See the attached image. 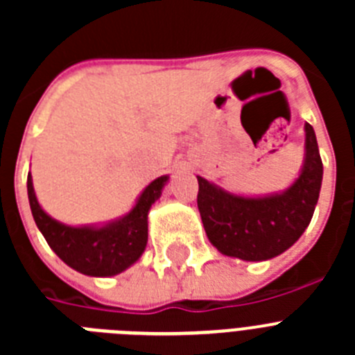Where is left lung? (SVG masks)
I'll return each instance as SVG.
<instances>
[{
  "label": "left lung",
  "mask_w": 355,
  "mask_h": 355,
  "mask_svg": "<svg viewBox=\"0 0 355 355\" xmlns=\"http://www.w3.org/2000/svg\"><path fill=\"white\" fill-rule=\"evenodd\" d=\"M304 131L302 167L281 192L240 196L197 175L200 218L218 252L243 261H266L302 236L315 213L324 175L315 130L306 122Z\"/></svg>",
  "instance_id": "obj_1"
}]
</instances>
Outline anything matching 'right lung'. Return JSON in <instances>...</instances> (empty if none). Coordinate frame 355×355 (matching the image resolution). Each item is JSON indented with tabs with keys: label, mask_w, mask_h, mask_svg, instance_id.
<instances>
[{
	"label": "right lung",
	"mask_w": 355,
	"mask_h": 355,
	"mask_svg": "<svg viewBox=\"0 0 355 355\" xmlns=\"http://www.w3.org/2000/svg\"><path fill=\"white\" fill-rule=\"evenodd\" d=\"M168 175L150 181L126 215L105 224L67 225L44 211L28 174V200L37 227L53 252L71 268L90 277H112L139 261L147 245V215L162 196Z\"/></svg>",
	"instance_id": "right-lung-1"
}]
</instances>
